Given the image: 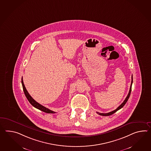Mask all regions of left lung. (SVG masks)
<instances>
[{"label": "left lung", "mask_w": 151, "mask_h": 151, "mask_svg": "<svg viewBox=\"0 0 151 151\" xmlns=\"http://www.w3.org/2000/svg\"><path fill=\"white\" fill-rule=\"evenodd\" d=\"M132 83H133V76L132 75V81H131V87H130V89H129V91L128 94V95L127 96L126 98L125 99L124 101L122 103V104L120 105L115 110L112 111H111V112H109V113H99V112H96L97 114H99V115H102V116H109V115H111L114 114L115 112H116L117 111H119V109H120L121 108H122L124 106V104H126V102H127L128 100L129 97L130 96L131 90H132Z\"/></svg>", "instance_id": "left-lung-1"}]
</instances>
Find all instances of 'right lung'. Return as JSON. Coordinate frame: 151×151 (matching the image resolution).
Segmentation results:
<instances>
[{
  "label": "right lung",
  "mask_w": 151,
  "mask_h": 151,
  "mask_svg": "<svg viewBox=\"0 0 151 151\" xmlns=\"http://www.w3.org/2000/svg\"><path fill=\"white\" fill-rule=\"evenodd\" d=\"M22 84L23 89V91L24 92L25 95L27 97V100L29 101V102L30 103L32 106H34V107H35L36 108H37V109H38L39 110L43 111L44 112L47 113H56V112H55L54 111H51L50 109H49L48 108L45 107H44L43 106L40 104L39 103H38L37 102H36V101L34 100L32 97L31 96L30 94H29L28 91H27V89H26V88L25 87V86H24L23 80V77H22Z\"/></svg>",
  "instance_id": "right-lung-1"
}]
</instances>
